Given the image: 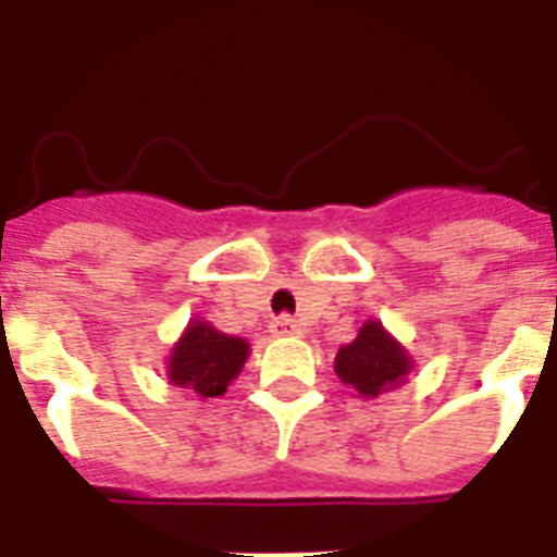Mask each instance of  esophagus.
Segmentation results:
<instances>
[{"label": "esophagus", "instance_id": "obj_1", "mask_svg": "<svg viewBox=\"0 0 557 557\" xmlns=\"http://www.w3.org/2000/svg\"><path fill=\"white\" fill-rule=\"evenodd\" d=\"M270 332L275 337H293V334H301V323L295 321L293 314H278L273 323H270Z\"/></svg>", "mask_w": 557, "mask_h": 557}]
</instances>
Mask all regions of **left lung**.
<instances>
[{"mask_svg": "<svg viewBox=\"0 0 557 557\" xmlns=\"http://www.w3.org/2000/svg\"><path fill=\"white\" fill-rule=\"evenodd\" d=\"M410 368L412 362L405 348L376 321H368L359 329L357 339L339 348L334 359L339 382L366 398H376L379 393L401 385Z\"/></svg>", "mask_w": 557, "mask_h": 557, "instance_id": "obj_1", "label": "left lung"}]
</instances>
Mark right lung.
Instances as JSON below:
<instances>
[{"instance_id": "add662e5", "label": "right lung", "mask_w": 557, "mask_h": 557, "mask_svg": "<svg viewBox=\"0 0 557 557\" xmlns=\"http://www.w3.org/2000/svg\"><path fill=\"white\" fill-rule=\"evenodd\" d=\"M248 343L218 332L203 321L189 323L186 334L170 357L172 385L189 387L198 396H223L231 379L243 371Z\"/></svg>"}]
</instances>
